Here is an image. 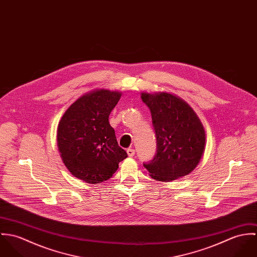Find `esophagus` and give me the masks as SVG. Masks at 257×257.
<instances>
[{
    "instance_id": "obj_1",
    "label": "esophagus",
    "mask_w": 257,
    "mask_h": 257,
    "mask_svg": "<svg viewBox=\"0 0 257 257\" xmlns=\"http://www.w3.org/2000/svg\"><path fill=\"white\" fill-rule=\"evenodd\" d=\"M126 152H127V155H128V156H134V155H135V149H134V148H128V149L126 150Z\"/></svg>"
}]
</instances>
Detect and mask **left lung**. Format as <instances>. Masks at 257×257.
<instances>
[{
	"label": "left lung",
	"mask_w": 257,
	"mask_h": 257,
	"mask_svg": "<svg viewBox=\"0 0 257 257\" xmlns=\"http://www.w3.org/2000/svg\"><path fill=\"white\" fill-rule=\"evenodd\" d=\"M149 108L155 131L157 153L144 164L151 178L169 182L190 174L206 147V132L189 104L167 92L141 94Z\"/></svg>",
	"instance_id": "1"
}]
</instances>
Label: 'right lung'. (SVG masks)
I'll return each mask as SVG.
<instances>
[{
	"label": "right lung",
	"instance_id": "add662e5",
	"mask_svg": "<svg viewBox=\"0 0 257 257\" xmlns=\"http://www.w3.org/2000/svg\"><path fill=\"white\" fill-rule=\"evenodd\" d=\"M121 92L95 89L65 110L57 127V147L74 177L86 183L108 180L127 157L118 147L109 115Z\"/></svg>",
	"mask_w": 257,
	"mask_h": 257
}]
</instances>
